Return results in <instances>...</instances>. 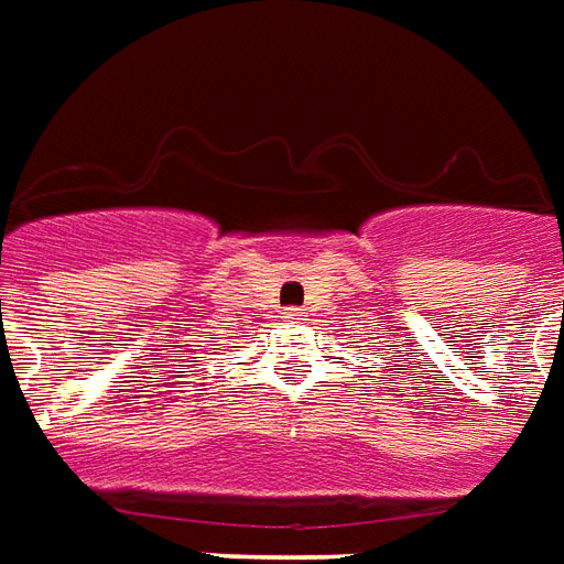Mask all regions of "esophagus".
<instances>
[{
  "mask_svg": "<svg viewBox=\"0 0 564 564\" xmlns=\"http://www.w3.org/2000/svg\"><path fill=\"white\" fill-rule=\"evenodd\" d=\"M299 316H301L299 307H290V311H286V319H299Z\"/></svg>",
  "mask_w": 564,
  "mask_h": 564,
  "instance_id": "esophagus-1",
  "label": "esophagus"
}]
</instances>
